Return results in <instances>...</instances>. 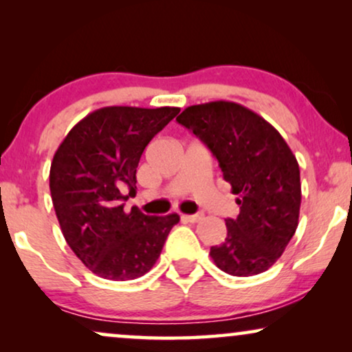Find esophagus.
<instances>
[{
	"mask_svg": "<svg viewBox=\"0 0 352 352\" xmlns=\"http://www.w3.org/2000/svg\"><path fill=\"white\" fill-rule=\"evenodd\" d=\"M187 223H199V221L204 219V214H184L182 216Z\"/></svg>",
	"mask_w": 352,
	"mask_h": 352,
	"instance_id": "obj_1",
	"label": "esophagus"
}]
</instances>
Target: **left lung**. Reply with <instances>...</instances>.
Returning <instances> with one entry per match:
<instances>
[{"instance_id":"left-lung-1","label":"left lung","mask_w":352,"mask_h":352,"mask_svg":"<svg viewBox=\"0 0 352 352\" xmlns=\"http://www.w3.org/2000/svg\"><path fill=\"white\" fill-rule=\"evenodd\" d=\"M176 120L213 152L237 195L240 213L226 219L228 237L211 247V259L230 276L267 271L300 218V166L292 148L271 123L229 100L190 105Z\"/></svg>"}]
</instances>
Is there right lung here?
Returning <instances> with one entry per match:
<instances>
[{"label": "right lung", "mask_w": 352, "mask_h": 352, "mask_svg": "<svg viewBox=\"0 0 352 352\" xmlns=\"http://www.w3.org/2000/svg\"><path fill=\"white\" fill-rule=\"evenodd\" d=\"M177 113V107L98 109L80 120L56 151L50 189L57 221L65 242L96 276L117 282L144 276L179 223L176 213H126L122 204L136 194L144 148Z\"/></svg>", "instance_id": "add662e5"}]
</instances>
